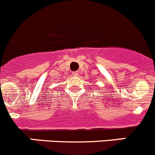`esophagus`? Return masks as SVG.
<instances>
[{
  "label": "esophagus",
  "instance_id": "1",
  "mask_svg": "<svg viewBox=\"0 0 155 155\" xmlns=\"http://www.w3.org/2000/svg\"><path fill=\"white\" fill-rule=\"evenodd\" d=\"M78 75H79V73H78V72H73V76H77Z\"/></svg>",
  "mask_w": 155,
  "mask_h": 155
}]
</instances>
